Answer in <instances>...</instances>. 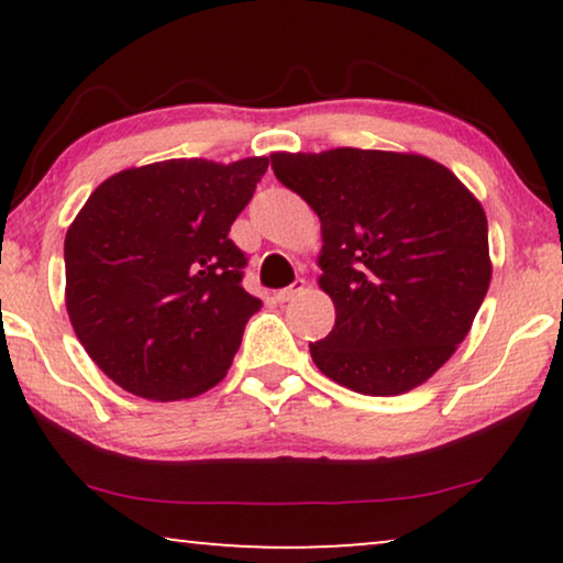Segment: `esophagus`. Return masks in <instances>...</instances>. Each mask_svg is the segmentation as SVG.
<instances>
[{
    "label": "esophagus",
    "mask_w": 563,
    "mask_h": 563,
    "mask_svg": "<svg viewBox=\"0 0 563 563\" xmlns=\"http://www.w3.org/2000/svg\"><path fill=\"white\" fill-rule=\"evenodd\" d=\"M305 291V279H297L295 284H289V287H284V289H279L276 291V299H279V302H289V299H295V297H299Z\"/></svg>",
    "instance_id": "34e87169"
}]
</instances>
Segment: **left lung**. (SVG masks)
Instances as JSON below:
<instances>
[{
    "mask_svg": "<svg viewBox=\"0 0 563 563\" xmlns=\"http://www.w3.org/2000/svg\"><path fill=\"white\" fill-rule=\"evenodd\" d=\"M272 168L322 228L320 287L335 325L310 343L314 366L372 397L420 387L464 341L489 289L482 205L415 153H272Z\"/></svg>",
    "mask_w": 563,
    "mask_h": 563,
    "instance_id": "1",
    "label": "left lung"
}]
</instances>
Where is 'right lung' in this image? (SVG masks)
Segmentation results:
<instances>
[{"mask_svg":"<svg viewBox=\"0 0 563 563\" xmlns=\"http://www.w3.org/2000/svg\"><path fill=\"white\" fill-rule=\"evenodd\" d=\"M268 158H172L91 191L66 233V310L91 361L137 397H197L228 374L261 299L230 241Z\"/></svg>","mask_w":563,"mask_h":563,"instance_id":"add662e5","label":"right lung"}]
</instances>
